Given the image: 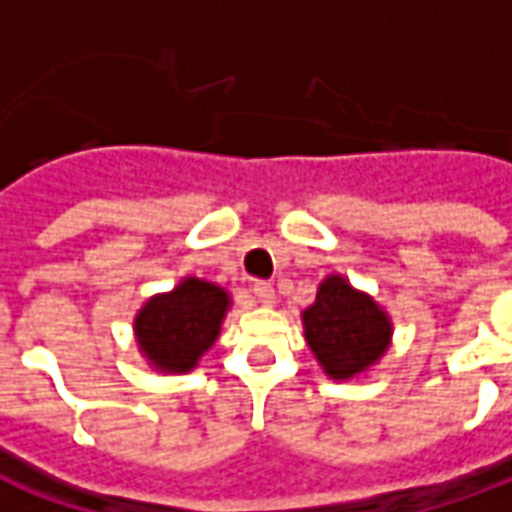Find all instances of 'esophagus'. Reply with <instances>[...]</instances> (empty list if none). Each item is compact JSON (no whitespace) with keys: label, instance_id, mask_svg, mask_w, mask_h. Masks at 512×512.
<instances>
[{"label":"esophagus","instance_id":"1","mask_svg":"<svg viewBox=\"0 0 512 512\" xmlns=\"http://www.w3.org/2000/svg\"><path fill=\"white\" fill-rule=\"evenodd\" d=\"M252 293H255V299L260 301V304H266V307H271L274 304V288H271V282H255L252 285Z\"/></svg>","mask_w":512,"mask_h":512}]
</instances>
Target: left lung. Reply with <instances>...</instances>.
<instances>
[{
	"instance_id": "1",
	"label": "left lung",
	"mask_w": 512,
	"mask_h": 512,
	"mask_svg": "<svg viewBox=\"0 0 512 512\" xmlns=\"http://www.w3.org/2000/svg\"><path fill=\"white\" fill-rule=\"evenodd\" d=\"M304 337L326 376L345 381L386 354L392 340V321L367 293L332 274L321 282L318 296L301 312Z\"/></svg>"
}]
</instances>
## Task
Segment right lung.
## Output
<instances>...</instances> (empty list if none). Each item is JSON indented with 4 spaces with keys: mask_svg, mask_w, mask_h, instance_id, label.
<instances>
[{
    "mask_svg": "<svg viewBox=\"0 0 512 512\" xmlns=\"http://www.w3.org/2000/svg\"><path fill=\"white\" fill-rule=\"evenodd\" d=\"M230 307L227 290L186 277L169 293H158L134 318L139 351L161 373H189L216 343Z\"/></svg>",
    "mask_w": 512,
    "mask_h": 512,
    "instance_id": "right-lung-1",
    "label": "right lung"
}]
</instances>
